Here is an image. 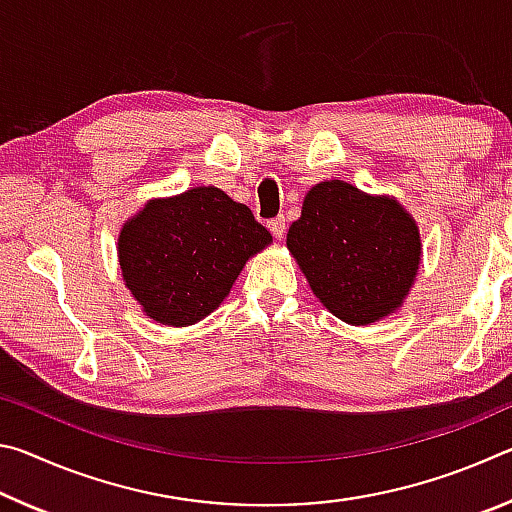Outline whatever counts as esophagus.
<instances>
[{
  "mask_svg": "<svg viewBox=\"0 0 512 512\" xmlns=\"http://www.w3.org/2000/svg\"><path fill=\"white\" fill-rule=\"evenodd\" d=\"M268 230L275 239H282L284 232H287V223H284V216H275V219L268 221Z\"/></svg>",
  "mask_w": 512,
  "mask_h": 512,
  "instance_id": "34e87169",
  "label": "esophagus"
}]
</instances>
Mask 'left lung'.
I'll use <instances>...</instances> for the list:
<instances>
[{"instance_id": "1", "label": "left lung", "mask_w": 512, "mask_h": 512, "mask_svg": "<svg viewBox=\"0 0 512 512\" xmlns=\"http://www.w3.org/2000/svg\"><path fill=\"white\" fill-rule=\"evenodd\" d=\"M287 246L318 300L350 325L400 307L420 264L418 225L402 205L343 180L311 187Z\"/></svg>"}]
</instances>
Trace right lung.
Segmentation results:
<instances>
[{
  "mask_svg": "<svg viewBox=\"0 0 512 512\" xmlns=\"http://www.w3.org/2000/svg\"><path fill=\"white\" fill-rule=\"evenodd\" d=\"M271 244V232L246 205L216 187L151 201L119 235L126 287L146 316L185 327L221 305L246 259Z\"/></svg>",
  "mask_w": 512,
  "mask_h": 512,
  "instance_id": "add662e5",
  "label": "right lung"
}]
</instances>
